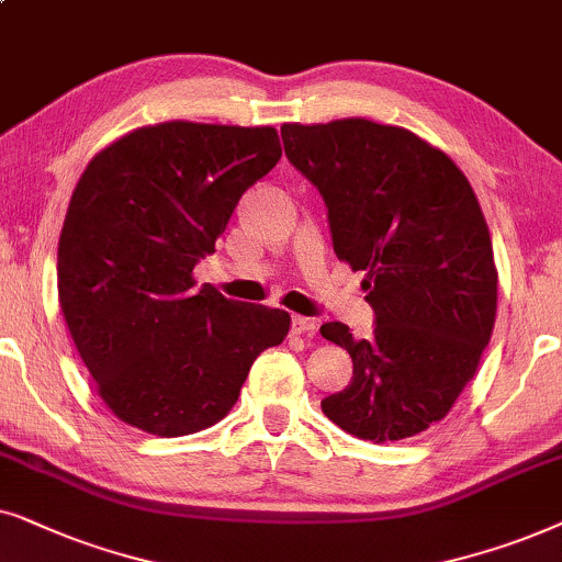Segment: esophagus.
I'll return each instance as SVG.
<instances>
[{
  "label": "esophagus",
  "instance_id": "34e87169",
  "mask_svg": "<svg viewBox=\"0 0 562 562\" xmlns=\"http://www.w3.org/2000/svg\"><path fill=\"white\" fill-rule=\"evenodd\" d=\"M318 328V321L316 318H308V316H293V331L295 334H313Z\"/></svg>",
  "mask_w": 562,
  "mask_h": 562
}]
</instances>
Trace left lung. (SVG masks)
Instances as JSON below:
<instances>
[{"label":"left lung","instance_id":"8db88e82","mask_svg":"<svg viewBox=\"0 0 562 562\" xmlns=\"http://www.w3.org/2000/svg\"><path fill=\"white\" fill-rule=\"evenodd\" d=\"M280 133L324 198L336 257L364 272L375 311L370 339L339 321L321 326L355 364L321 408L375 445L416 437L450 414L496 321L498 272L473 187L445 151L395 125L347 117Z\"/></svg>","mask_w":562,"mask_h":562}]
</instances>
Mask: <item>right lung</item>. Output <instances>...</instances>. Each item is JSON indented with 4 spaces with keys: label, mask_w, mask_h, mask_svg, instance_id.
<instances>
[{
    "label": "right lung",
    "mask_w": 562,
    "mask_h": 562,
    "mask_svg": "<svg viewBox=\"0 0 562 562\" xmlns=\"http://www.w3.org/2000/svg\"><path fill=\"white\" fill-rule=\"evenodd\" d=\"M280 156L269 125L171 120L115 140L79 177L58 238V303L120 422L156 437L218 424L254 359L288 336L285 311L192 277Z\"/></svg>",
    "instance_id": "obj_1"
}]
</instances>
